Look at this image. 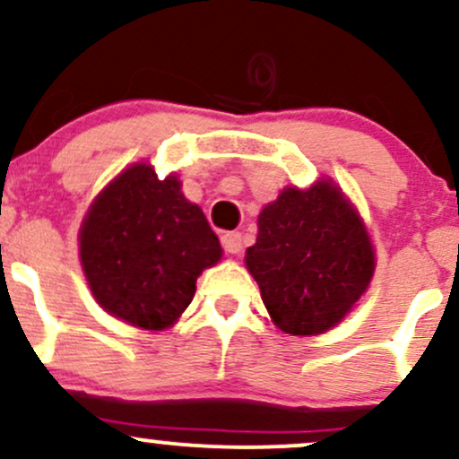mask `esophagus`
<instances>
[{
	"label": "esophagus",
	"mask_w": 459,
	"mask_h": 459,
	"mask_svg": "<svg viewBox=\"0 0 459 459\" xmlns=\"http://www.w3.org/2000/svg\"><path fill=\"white\" fill-rule=\"evenodd\" d=\"M222 246L226 252H230V255H239L241 247H244V239H241V233H224L222 235Z\"/></svg>",
	"instance_id": "esophagus-1"
}]
</instances>
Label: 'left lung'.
<instances>
[{"label":"left lung","instance_id":"1","mask_svg":"<svg viewBox=\"0 0 459 459\" xmlns=\"http://www.w3.org/2000/svg\"><path fill=\"white\" fill-rule=\"evenodd\" d=\"M246 267L273 324L293 336L324 334L367 291L376 252L365 222L332 181L284 187L259 215Z\"/></svg>","mask_w":459,"mask_h":459}]
</instances>
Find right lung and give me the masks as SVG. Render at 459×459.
I'll return each mask as SVG.
<instances>
[{
    "label": "right lung",
    "mask_w": 459,
    "mask_h": 459,
    "mask_svg": "<svg viewBox=\"0 0 459 459\" xmlns=\"http://www.w3.org/2000/svg\"><path fill=\"white\" fill-rule=\"evenodd\" d=\"M79 259L101 308L135 328L166 330L222 246L175 175L160 181L151 163H134L88 209Z\"/></svg>",
    "instance_id": "1"
}]
</instances>
